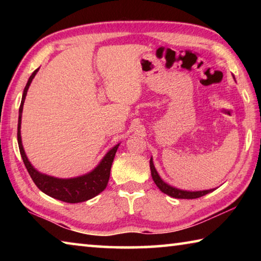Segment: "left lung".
<instances>
[{"label": "left lung", "mask_w": 261, "mask_h": 261, "mask_svg": "<svg viewBox=\"0 0 261 261\" xmlns=\"http://www.w3.org/2000/svg\"><path fill=\"white\" fill-rule=\"evenodd\" d=\"M149 167H151L152 178L154 180V183L156 184V187L160 189V191L173 198H177V199H196V198L205 196V194L213 192L215 190V189H211V190H202V191H188V190H180L177 188H174L171 187V185L167 184L166 182H163L162 178L160 177V175L158 174L155 167H154L152 158L151 160H149Z\"/></svg>", "instance_id": "1"}]
</instances>
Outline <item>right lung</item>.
Listing matches in <instances>:
<instances>
[{"label": "right lung", "mask_w": 261, "mask_h": 261, "mask_svg": "<svg viewBox=\"0 0 261 261\" xmlns=\"http://www.w3.org/2000/svg\"><path fill=\"white\" fill-rule=\"evenodd\" d=\"M39 71V68L34 70V72L31 74L28 84L24 88L23 96H21V102L19 107V117H18V131H17V139H18V146L21 159H23L24 165L28 169L31 178L33 179L35 185L41 190L43 193L51 198H55L57 200L70 202V204H76V202H83L88 199H92L95 196H98L106 189L109 180L110 168L114 161L115 154L117 152V148L120 146V143L115 145L109 151L106 153V155L102 158L98 166L94 169L88 171L87 174H84L77 177L71 178H59L54 176H49L47 174L40 173V171L35 169L30 162L29 158L26 156L24 151L23 143H21L20 136V124H21V114H23V106L25 102L26 94H28L29 87L32 83L35 74Z\"/></svg>", "instance_id": "add662e5"}]
</instances>
